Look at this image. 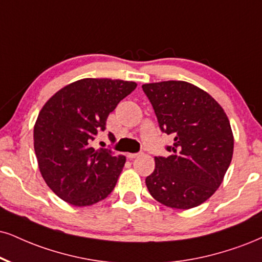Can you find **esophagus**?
Masks as SVG:
<instances>
[{"label":"esophagus","mask_w":262,"mask_h":262,"mask_svg":"<svg viewBox=\"0 0 262 262\" xmlns=\"http://www.w3.org/2000/svg\"><path fill=\"white\" fill-rule=\"evenodd\" d=\"M128 158V159H135V158L140 157V153H127V156H126Z\"/></svg>","instance_id":"34e87169"}]
</instances>
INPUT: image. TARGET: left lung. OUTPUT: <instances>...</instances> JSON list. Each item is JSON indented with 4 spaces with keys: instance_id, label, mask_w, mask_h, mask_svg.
<instances>
[{
    "instance_id": "obj_1",
    "label": "left lung",
    "mask_w": 262,
    "mask_h": 262,
    "mask_svg": "<svg viewBox=\"0 0 262 262\" xmlns=\"http://www.w3.org/2000/svg\"><path fill=\"white\" fill-rule=\"evenodd\" d=\"M153 105L160 130L173 137L170 156L156 157L146 179L150 195L172 209L195 208L224 181L233 156V132L222 106L186 81L142 85Z\"/></svg>"
}]
</instances>
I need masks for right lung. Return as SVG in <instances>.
Here are the masks:
<instances>
[{
	"instance_id": "1",
	"label": "right lung",
	"mask_w": 262,
	"mask_h": 262,
	"mask_svg": "<svg viewBox=\"0 0 262 262\" xmlns=\"http://www.w3.org/2000/svg\"><path fill=\"white\" fill-rule=\"evenodd\" d=\"M134 81L77 80L45 103L34 126V148L45 182L64 202L89 206L112 193L126 158L95 149L92 141L104 131L108 115L136 89ZM109 138L115 140L109 132Z\"/></svg>"
}]
</instances>
